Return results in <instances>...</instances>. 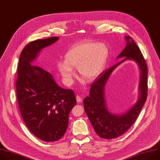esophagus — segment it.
Instances as JSON below:
<instances>
[{
	"label": "esophagus",
	"instance_id": "obj_1",
	"mask_svg": "<svg viewBox=\"0 0 160 160\" xmlns=\"http://www.w3.org/2000/svg\"><path fill=\"white\" fill-rule=\"evenodd\" d=\"M76 100L78 103H81L82 102V98L79 95L76 96Z\"/></svg>",
	"mask_w": 160,
	"mask_h": 160
}]
</instances>
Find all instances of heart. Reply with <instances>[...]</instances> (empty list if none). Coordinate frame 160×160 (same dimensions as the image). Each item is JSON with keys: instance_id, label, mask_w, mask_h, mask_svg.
Returning <instances> with one entry per match:
<instances>
[{"instance_id": "b5f03b06", "label": "heart", "mask_w": 160, "mask_h": 160, "mask_svg": "<svg viewBox=\"0 0 160 160\" xmlns=\"http://www.w3.org/2000/svg\"><path fill=\"white\" fill-rule=\"evenodd\" d=\"M108 53V48L104 43H79L69 49L65 55V62H59L57 68L67 84L73 82L75 68H78L82 78L90 82L103 70Z\"/></svg>"}]
</instances>
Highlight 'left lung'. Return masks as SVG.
Wrapping results in <instances>:
<instances>
[{
  "instance_id": "obj_1",
  "label": "left lung",
  "mask_w": 160,
  "mask_h": 160,
  "mask_svg": "<svg viewBox=\"0 0 160 160\" xmlns=\"http://www.w3.org/2000/svg\"><path fill=\"white\" fill-rule=\"evenodd\" d=\"M126 47L117 58L124 59L115 66L104 71L91 86L89 96L84 101V111L93 128L100 138L111 139L123 134L129 129L138 118L148 96V67L146 60L138 46L131 37L126 36ZM127 59L136 61L142 72L140 83V96L138 102L126 113L117 116L109 112L106 108L104 98L105 84L112 71Z\"/></svg>"
}]
</instances>
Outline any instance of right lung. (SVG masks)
<instances>
[{"label": "right lung", "mask_w": 160, "mask_h": 160, "mask_svg": "<svg viewBox=\"0 0 160 160\" xmlns=\"http://www.w3.org/2000/svg\"><path fill=\"white\" fill-rule=\"evenodd\" d=\"M58 39L53 37L28 43L20 54L16 81L22 118L29 130L46 142L56 141L64 135L69 113L76 105L73 90L60 88L50 72L31 65L42 49Z\"/></svg>", "instance_id": "right-lung-1"}]
</instances>
